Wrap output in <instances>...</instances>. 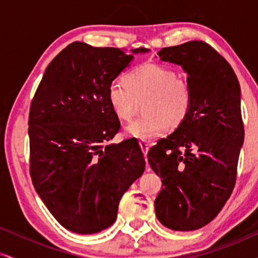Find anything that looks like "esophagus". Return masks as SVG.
Wrapping results in <instances>:
<instances>
[{
    "instance_id": "34e87169",
    "label": "esophagus",
    "mask_w": 258,
    "mask_h": 258,
    "mask_svg": "<svg viewBox=\"0 0 258 258\" xmlns=\"http://www.w3.org/2000/svg\"><path fill=\"white\" fill-rule=\"evenodd\" d=\"M139 145H140V147H141V151H143L144 156H145V157H146V156H147V151H149V147H150V145L147 144V143H145V141H140V143H139Z\"/></svg>"
}]
</instances>
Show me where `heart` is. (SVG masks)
Segmentation results:
<instances>
[{
  "instance_id": "b5f03b06",
  "label": "heart",
  "mask_w": 258,
  "mask_h": 258,
  "mask_svg": "<svg viewBox=\"0 0 258 258\" xmlns=\"http://www.w3.org/2000/svg\"><path fill=\"white\" fill-rule=\"evenodd\" d=\"M107 98L118 119L129 121L144 103V117L125 128V135L143 141L160 138L167 126L176 129L186 120L192 105L190 84L170 67L144 63L126 74L125 80L109 84Z\"/></svg>"
}]
</instances>
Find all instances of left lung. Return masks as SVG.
I'll return each instance as SVG.
<instances>
[{"label":"left lung","mask_w":258,"mask_h":258,"mask_svg":"<svg viewBox=\"0 0 258 258\" xmlns=\"http://www.w3.org/2000/svg\"><path fill=\"white\" fill-rule=\"evenodd\" d=\"M158 56L186 72L192 105L186 120L147 153L162 178L156 216L172 230H196L218 215L235 186L245 133L240 85L229 63L204 41L164 47Z\"/></svg>","instance_id":"1"}]
</instances>
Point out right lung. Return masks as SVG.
<instances>
[{
  "label": "right lung",
  "mask_w": 258,
  "mask_h": 258,
  "mask_svg": "<svg viewBox=\"0 0 258 258\" xmlns=\"http://www.w3.org/2000/svg\"><path fill=\"white\" fill-rule=\"evenodd\" d=\"M133 57L75 41L51 60L31 100V180L52 216L73 233L111 227L123 194L144 173L138 143L107 144L120 128L107 90Z\"/></svg>",
  "instance_id": "obj_1"
}]
</instances>
